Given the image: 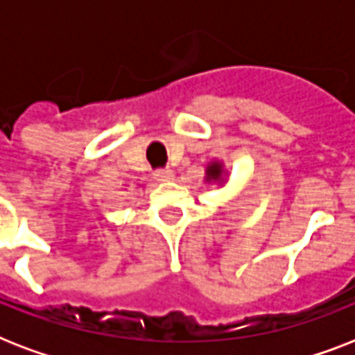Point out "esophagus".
I'll return each instance as SVG.
<instances>
[{"mask_svg":"<svg viewBox=\"0 0 355 355\" xmlns=\"http://www.w3.org/2000/svg\"><path fill=\"white\" fill-rule=\"evenodd\" d=\"M155 178L158 182H171V180H175V173H173V169H158V171H155Z\"/></svg>","mask_w":355,"mask_h":355,"instance_id":"esophagus-1","label":"esophagus"}]
</instances>
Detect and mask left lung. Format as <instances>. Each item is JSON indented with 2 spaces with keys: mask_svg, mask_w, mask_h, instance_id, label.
Here are the masks:
<instances>
[{
  "mask_svg": "<svg viewBox=\"0 0 355 355\" xmlns=\"http://www.w3.org/2000/svg\"><path fill=\"white\" fill-rule=\"evenodd\" d=\"M228 180V169L223 160H210L206 164L205 169V182L206 184H217V186H225Z\"/></svg>",
  "mask_w": 355,
  "mask_h": 355,
  "instance_id": "8db88e82",
  "label": "left lung"
}]
</instances>
